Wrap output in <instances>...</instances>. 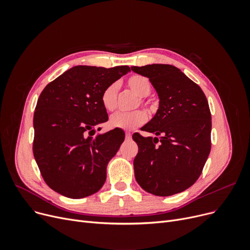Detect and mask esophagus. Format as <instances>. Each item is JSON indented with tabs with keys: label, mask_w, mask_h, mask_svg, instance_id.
Instances as JSON below:
<instances>
[{
	"label": "esophagus",
	"mask_w": 250,
	"mask_h": 250,
	"mask_svg": "<svg viewBox=\"0 0 250 250\" xmlns=\"http://www.w3.org/2000/svg\"><path fill=\"white\" fill-rule=\"evenodd\" d=\"M125 139H126V140H130V139H132V133L125 132Z\"/></svg>",
	"instance_id": "esophagus-1"
}]
</instances>
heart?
Instances as JSON below:
<instances>
[{"label":"heart","instance_id":"obj_1","mask_svg":"<svg viewBox=\"0 0 250 250\" xmlns=\"http://www.w3.org/2000/svg\"><path fill=\"white\" fill-rule=\"evenodd\" d=\"M127 87L132 90L139 98V104L142 106L146 107L148 109H152L153 105L150 100L147 99V96L151 93L152 91V83L149 80V78L135 74L129 76L126 80ZM117 91L118 86L116 83H112L105 88L101 94V103L102 106L105 110L112 112L116 108L117 103ZM147 121V114L146 112L138 109L133 112L124 113V112H117L110 117V125L113 127L123 128V129H133L136 128L143 124H145Z\"/></svg>","mask_w":250,"mask_h":250}]
</instances>
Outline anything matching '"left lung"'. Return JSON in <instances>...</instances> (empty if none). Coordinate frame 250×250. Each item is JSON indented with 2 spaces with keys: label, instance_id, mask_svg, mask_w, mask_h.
<instances>
[{
  "label": "left lung",
  "instance_id": "left-lung-1",
  "mask_svg": "<svg viewBox=\"0 0 250 250\" xmlns=\"http://www.w3.org/2000/svg\"><path fill=\"white\" fill-rule=\"evenodd\" d=\"M148 77L159 95V109L135 133L139 152L134 160L135 176L146 191L167 196L190 188L201 176L211 152L212 116L201 87L171 64L132 67Z\"/></svg>",
  "mask_w": 250,
  "mask_h": 250
}]
</instances>
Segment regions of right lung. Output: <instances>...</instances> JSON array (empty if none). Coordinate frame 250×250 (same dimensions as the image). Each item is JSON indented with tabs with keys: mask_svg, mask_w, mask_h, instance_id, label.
I'll return each instance as SVG.
<instances>
[{
	"mask_svg": "<svg viewBox=\"0 0 250 250\" xmlns=\"http://www.w3.org/2000/svg\"><path fill=\"white\" fill-rule=\"evenodd\" d=\"M130 71L128 65L105 69L77 65L45 86L33 116V155L46 185L70 199L97 192L106 166L125 141L114 128L95 136L108 115L101 94ZM101 127H98V130Z\"/></svg>",
	"mask_w": 250,
	"mask_h": 250,
	"instance_id": "add662e5",
	"label": "right lung"
}]
</instances>
